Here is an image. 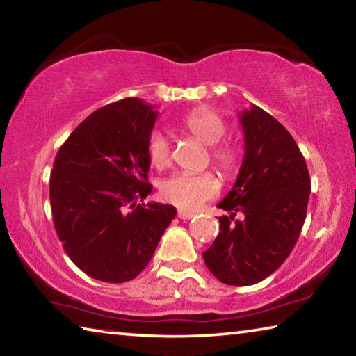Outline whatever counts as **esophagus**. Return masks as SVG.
Wrapping results in <instances>:
<instances>
[{
  "label": "esophagus",
  "mask_w": 356,
  "mask_h": 356,
  "mask_svg": "<svg viewBox=\"0 0 356 356\" xmlns=\"http://www.w3.org/2000/svg\"><path fill=\"white\" fill-rule=\"evenodd\" d=\"M177 216H179L180 220H190V218H193V216H195V215H193L191 212H185V210H179Z\"/></svg>",
  "instance_id": "obj_1"
}]
</instances>
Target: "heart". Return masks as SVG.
<instances>
[{
	"label": "heart",
	"mask_w": 356,
	"mask_h": 356,
	"mask_svg": "<svg viewBox=\"0 0 356 356\" xmlns=\"http://www.w3.org/2000/svg\"><path fill=\"white\" fill-rule=\"evenodd\" d=\"M180 127L209 146L210 161L222 176L232 177L238 171L242 159L238 149L231 143H221L226 134V122L220 114L209 108H197L186 114ZM147 159L156 170H163L171 163V146L161 131H152L147 140ZM220 193V182L213 172L197 174L176 172L159 184V195L165 202L184 210H195L202 202Z\"/></svg>",
	"instance_id": "obj_1"
}]
</instances>
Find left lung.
<instances>
[{
	"mask_svg": "<svg viewBox=\"0 0 356 356\" xmlns=\"http://www.w3.org/2000/svg\"><path fill=\"white\" fill-rule=\"evenodd\" d=\"M245 156L232 190L218 206L220 232L202 252L207 268L229 286H251L291 254L306 218L311 179L292 135L256 105L240 113ZM241 218L237 219L236 215Z\"/></svg>",
	"mask_w": 356,
	"mask_h": 356,
	"instance_id": "obj_1",
	"label": "left lung"
}]
</instances>
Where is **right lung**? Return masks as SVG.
I'll return each instance as SVG.
<instances>
[{"label":"right lung","mask_w":356,"mask_h":356,"mask_svg":"<svg viewBox=\"0 0 356 356\" xmlns=\"http://www.w3.org/2000/svg\"><path fill=\"white\" fill-rule=\"evenodd\" d=\"M156 114L136 97L113 102L89 114L55 156L53 225L70 261L94 280L136 278L177 213L143 202L152 191L147 140Z\"/></svg>","instance_id":"add662e5"}]
</instances>
